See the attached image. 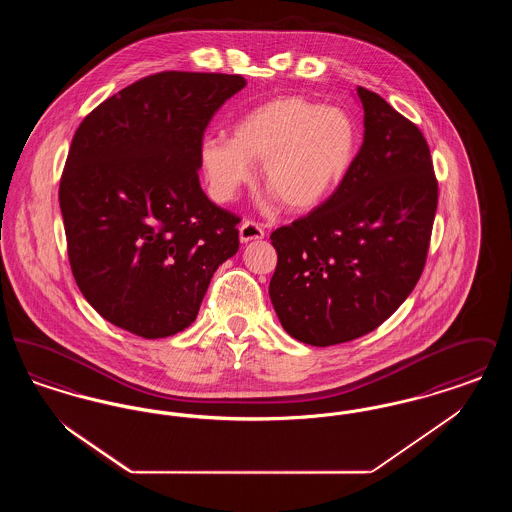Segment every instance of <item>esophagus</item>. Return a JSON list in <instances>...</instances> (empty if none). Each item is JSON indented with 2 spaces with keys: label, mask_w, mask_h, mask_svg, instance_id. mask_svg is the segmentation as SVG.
Here are the masks:
<instances>
[{
  "label": "esophagus",
  "mask_w": 512,
  "mask_h": 512,
  "mask_svg": "<svg viewBox=\"0 0 512 512\" xmlns=\"http://www.w3.org/2000/svg\"><path fill=\"white\" fill-rule=\"evenodd\" d=\"M265 238V228L255 222V220H244L240 226V240L242 244H247L251 240H263Z\"/></svg>",
  "instance_id": "obj_1"
}]
</instances>
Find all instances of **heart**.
<instances>
[{
  "label": "heart",
  "mask_w": 512,
  "mask_h": 512,
  "mask_svg": "<svg viewBox=\"0 0 512 512\" xmlns=\"http://www.w3.org/2000/svg\"><path fill=\"white\" fill-rule=\"evenodd\" d=\"M359 144V124L349 111L292 96L247 111L232 138H205L199 157L219 201L251 182V161H261L272 194L292 211H311L345 182Z\"/></svg>",
  "instance_id": "heart-1"
}]
</instances>
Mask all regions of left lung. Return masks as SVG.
<instances>
[{
	"label": "left lung",
	"instance_id": "obj_1",
	"mask_svg": "<svg viewBox=\"0 0 512 512\" xmlns=\"http://www.w3.org/2000/svg\"><path fill=\"white\" fill-rule=\"evenodd\" d=\"M365 140L340 188L276 228L270 301L295 340L326 347L376 330L413 292L430 247L438 180L414 122L357 88Z\"/></svg>",
	"mask_w": 512,
	"mask_h": 512
}]
</instances>
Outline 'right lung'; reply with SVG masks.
<instances>
[{
    "label": "right lung",
    "mask_w": 512,
    "mask_h": 512,
    "mask_svg": "<svg viewBox=\"0 0 512 512\" xmlns=\"http://www.w3.org/2000/svg\"><path fill=\"white\" fill-rule=\"evenodd\" d=\"M242 74H149L80 122L59 184L74 280L101 317L140 338L188 328L240 217L199 186L213 115Z\"/></svg>",
    "instance_id": "right-lung-1"
}]
</instances>
